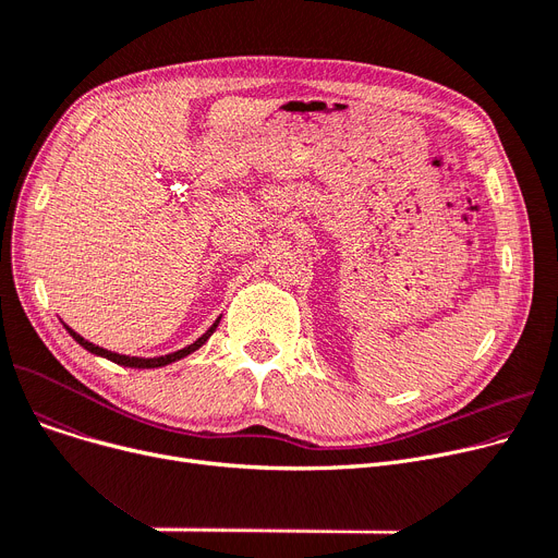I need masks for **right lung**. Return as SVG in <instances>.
<instances>
[{"mask_svg": "<svg viewBox=\"0 0 558 558\" xmlns=\"http://www.w3.org/2000/svg\"><path fill=\"white\" fill-rule=\"evenodd\" d=\"M219 320H221V316L215 320V324L205 330V335H201L194 343H190V345H185V348H181V350H175V353H169V355H162V357H131V355H120V353H112V350H106V348H101V345H95V343H90V341H85L81 335H76L70 326H65V330L70 332V337L78 343V345H83L87 353H93V355H97V357H106V360H110V362H114V364H120V366H129V368H158V366H167V364H171V362H179V360H183V357H187V355H192L194 350H198L205 341H208L210 337H213V332L217 330V326H219Z\"/></svg>", "mask_w": 558, "mask_h": 558, "instance_id": "right-lung-1", "label": "right lung"}]
</instances>
